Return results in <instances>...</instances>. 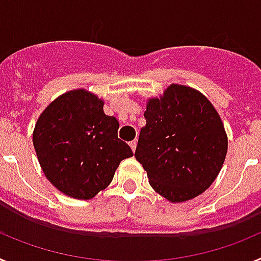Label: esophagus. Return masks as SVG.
<instances>
[{
	"mask_svg": "<svg viewBox=\"0 0 261 261\" xmlns=\"http://www.w3.org/2000/svg\"><path fill=\"white\" fill-rule=\"evenodd\" d=\"M129 146H130V149H132L133 153H135V151H136V147H137V141H136V140H133V141H130V142H129Z\"/></svg>",
	"mask_w": 261,
	"mask_h": 261,
	"instance_id": "esophagus-1",
	"label": "esophagus"
}]
</instances>
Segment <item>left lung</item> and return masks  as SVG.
I'll list each match as a JSON object with an SVG mask.
<instances>
[{
  "label": "left lung",
  "mask_w": 261,
  "mask_h": 261,
  "mask_svg": "<svg viewBox=\"0 0 261 261\" xmlns=\"http://www.w3.org/2000/svg\"><path fill=\"white\" fill-rule=\"evenodd\" d=\"M135 156L151 188L171 202L201 195L220 174L227 135L209 99L172 84L159 98H149Z\"/></svg>",
  "instance_id": "8db88e82"
}]
</instances>
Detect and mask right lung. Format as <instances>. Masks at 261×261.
<instances>
[{
    "label": "right lung",
    "instance_id": "1",
    "mask_svg": "<svg viewBox=\"0 0 261 261\" xmlns=\"http://www.w3.org/2000/svg\"><path fill=\"white\" fill-rule=\"evenodd\" d=\"M105 102L85 89L57 96L39 116L32 133L45 177L64 195L90 200L107 188L120 162L133 155L117 138L119 121Z\"/></svg>",
    "mask_w": 261,
    "mask_h": 261
}]
</instances>
